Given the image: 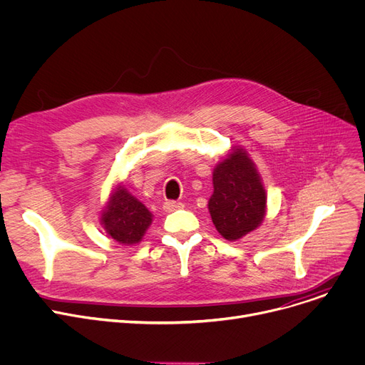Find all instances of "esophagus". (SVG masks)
<instances>
[{"instance_id":"obj_1","label":"esophagus","mask_w":365,"mask_h":365,"mask_svg":"<svg viewBox=\"0 0 365 365\" xmlns=\"http://www.w3.org/2000/svg\"><path fill=\"white\" fill-rule=\"evenodd\" d=\"M181 207H184V205H182L181 202L169 200V202H165V203H163L165 212H173V210H177V209H181Z\"/></svg>"}]
</instances>
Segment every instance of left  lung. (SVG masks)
<instances>
[{
  "instance_id": "obj_1",
  "label": "left lung",
  "mask_w": 365,
  "mask_h": 365,
  "mask_svg": "<svg viewBox=\"0 0 365 365\" xmlns=\"http://www.w3.org/2000/svg\"><path fill=\"white\" fill-rule=\"evenodd\" d=\"M207 206L213 225L225 240H239L261 225L267 212L265 188L243 148L234 147L215 166Z\"/></svg>"
}]
</instances>
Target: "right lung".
Here are the masks:
<instances>
[{
    "instance_id": "right-lung-1",
    "label": "right lung",
    "mask_w": 365,
    "mask_h": 365,
    "mask_svg": "<svg viewBox=\"0 0 365 365\" xmlns=\"http://www.w3.org/2000/svg\"><path fill=\"white\" fill-rule=\"evenodd\" d=\"M153 221L150 210L123 185H118L101 212L106 232L120 245H137Z\"/></svg>"
}]
</instances>
